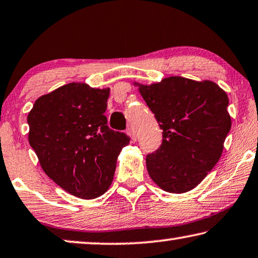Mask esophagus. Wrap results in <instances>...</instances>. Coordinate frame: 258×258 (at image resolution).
<instances>
[{
  "label": "esophagus",
  "mask_w": 258,
  "mask_h": 258,
  "mask_svg": "<svg viewBox=\"0 0 258 258\" xmlns=\"http://www.w3.org/2000/svg\"><path fill=\"white\" fill-rule=\"evenodd\" d=\"M126 133H127V136L131 138V141H137V133L136 132H134V130L133 128H128L127 130V132H126Z\"/></svg>",
  "instance_id": "34e87169"
}]
</instances>
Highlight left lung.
I'll return each mask as SVG.
<instances>
[{
	"mask_svg": "<svg viewBox=\"0 0 258 258\" xmlns=\"http://www.w3.org/2000/svg\"><path fill=\"white\" fill-rule=\"evenodd\" d=\"M134 85L163 130L161 147L146 158L150 178L167 193L191 190L223 154L232 126L227 94L214 81L178 76Z\"/></svg>",
	"mask_w": 258,
	"mask_h": 258,
	"instance_id": "1",
	"label": "left lung"
}]
</instances>
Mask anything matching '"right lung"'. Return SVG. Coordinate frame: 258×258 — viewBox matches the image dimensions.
<instances>
[{"label": "right lung", "mask_w": 258, "mask_h": 258, "mask_svg": "<svg viewBox=\"0 0 258 258\" xmlns=\"http://www.w3.org/2000/svg\"><path fill=\"white\" fill-rule=\"evenodd\" d=\"M109 94L110 88L71 83L40 96L27 116L28 142L44 173L79 199L109 189L117 158L130 144L107 125Z\"/></svg>", "instance_id": "obj_1"}]
</instances>
